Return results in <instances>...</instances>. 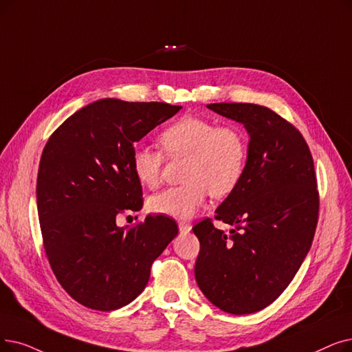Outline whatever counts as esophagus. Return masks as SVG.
Listing matches in <instances>:
<instances>
[{
  "mask_svg": "<svg viewBox=\"0 0 352 352\" xmlns=\"http://www.w3.org/2000/svg\"><path fill=\"white\" fill-rule=\"evenodd\" d=\"M178 228H179V233H181V234H187V233H190V230H191V224L184 223V221H179V223H178Z\"/></svg>",
  "mask_w": 352,
  "mask_h": 352,
  "instance_id": "1",
  "label": "esophagus"
}]
</instances>
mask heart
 <instances>
[{"label": "heart", "instance_id": "obj_1", "mask_svg": "<svg viewBox=\"0 0 352 352\" xmlns=\"http://www.w3.org/2000/svg\"><path fill=\"white\" fill-rule=\"evenodd\" d=\"M164 154L187 157L186 184L168 188L149 200V208L178 220H188L203 208L208 192L214 198L230 195L246 171L249 144L243 129L233 124L186 115L168 125L160 135ZM164 155L151 146H135L131 166L144 186L157 188L161 182Z\"/></svg>", "mask_w": 352, "mask_h": 352}]
</instances>
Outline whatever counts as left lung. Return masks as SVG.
Here are the masks:
<instances>
[{
    "label": "left lung",
    "instance_id": "1",
    "mask_svg": "<svg viewBox=\"0 0 352 352\" xmlns=\"http://www.w3.org/2000/svg\"><path fill=\"white\" fill-rule=\"evenodd\" d=\"M207 108L243 124L250 141L240 184L216 210V220L234 227L230 234L211 219L192 227L195 280L221 311L253 314L280 296L311 249L319 211L314 160L302 133L266 106Z\"/></svg>",
    "mask_w": 352,
    "mask_h": 352
}]
</instances>
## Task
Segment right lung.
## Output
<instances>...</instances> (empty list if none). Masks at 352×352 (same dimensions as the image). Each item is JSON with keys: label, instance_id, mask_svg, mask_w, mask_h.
Instances as JSON below:
<instances>
[{"label": "right lung", "instance_id": "add662e5", "mask_svg": "<svg viewBox=\"0 0 352 352\" xmlns=\"http://www.w3.org/2000/svg\"><path fill=\"white\" fill-rule=\"evenodd\" d=\"M181 106L100 99L67 118L45 144L37 211L45 256L66 292L83 307L115 311L145 289L151 266L178 234L166 216L133 227L116 217L142 208L131 166L133 144Z\"/></svg>", "mask_w": 352, "mask_h": 352}]
</instances>
